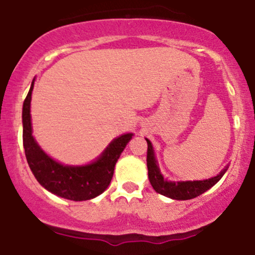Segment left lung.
I'll return each mask as SVG.
<instances>
[{
  "mask_svg": "<svg viewBox=\"0 0 255 255\" xmlns=\"http://www.w3.org/2000/svg\"><path fill=\"white\" fill-rule=\"evenodd\" d=\"M146 141H147V159L146 162H147L148 169V180H150V183L154 191L164 197L175 199V200H189V199L197 198L215 186L228 170V166H225L217 176L203 181H180V182L168 181L160 174L151 141L148 139H146Z\"/></svg>",
  "mask_w": 255,
  "mask_h": 255,
  "instance_id": "8db88e82",
  "label": "left lung"
}]
</instances>
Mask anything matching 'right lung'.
Segmentation results:
<instances>
[{
	"label": "right lung",
	"mask_w": 255,
	"mask_h": 255,
	"mask_svg": "<svg viewBox=\"0 0 255 255\" xmlns=\"http://www.w3.org/2000/svg\"><path fill=\"white\" fill-rule=\"evenodd\" d=\"M33 84L34 79L22 105V141L32 174L44 188L61 198L84 201L98 197L110 184L116 162L133 134H124L114 139L97 160L91 164L81 166L61 164L49 157L32 135L30 107Z\"/></svg>",
	"instance_id": "add662e5"
}]
</instances>
